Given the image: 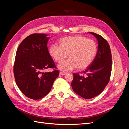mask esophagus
I'll return each mask as SVG.
<instances>
[{
  "label": "esophagus",
  "instance_id": "34e87169",
  "mask_svg": "<svg viewBox=\"0 0 129 129\" xmlns=\"http://www.w3.org/2000/svg\"><path fill=\"white\" fill-rule=\"evenodd\" d=\"M67 74L66 73H64V72H60V75H66V74Z\"/></svg>",
  "mask_w": 129,
  "mask_h": 129
}]
</instances>
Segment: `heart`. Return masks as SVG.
I'll return each instance as SVG.
<instances>
[{"label":"heart","mask_w":129,"mask_h":129,"mask_svg":"<svg viewBox=\"0 0 129 129\" xmlns=\"http://www.w3.org/2000/svg\"><path fill=\"white\" fill-rule=\"evenodd\" d=\"M97 52L96 42L80 36L66 37L60 40V45L53 44L49 48L50 55L57 62L63 61L68 55V60L58 65L65 72L78 68L84 69L91 64Z\"/></svg>","instance_id":"1"}]
</instances>
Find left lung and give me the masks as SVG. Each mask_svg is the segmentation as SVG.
Here are the masks:
<instances>
[{
  "instance_id": "8db88e82",
  "label": "left lung",
  "mask_w": 129,
  "mask_h": 129,
  "mask_svg": "<svg viewBox=\"0 0 129 129\" xmlns=\"http://www.w3.org/2000/svg\"><path fill=\"white\" fill-rule=\"evenodd\" d=\"M93 35L98 41V50L96 57L85 71L81 74H73L71 83L76 93L85 99H92L102 92L108 84L111 73V53L109 45L105 39L99 34Z\"/></svg>"
}]
</instances>
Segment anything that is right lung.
<instances>
[{"label": "right lung", "instance_id": "add662e5", "mask_svg": "<svg viewBox=\"0 0 129 129\" xmlns=\"http://www.w3.org/2000/svg\"><path fill=\"white\" fill-rule=\"evenodd\" d=\"M47 34L34 33L23 40L17 49L13 67L17 86L23 94L33 100L46 96L59 75L47 48ZM54 68L52 72L45 69Z\"/></svg>", "mask_w": 129, "mask_h": 129}]
</instances>
